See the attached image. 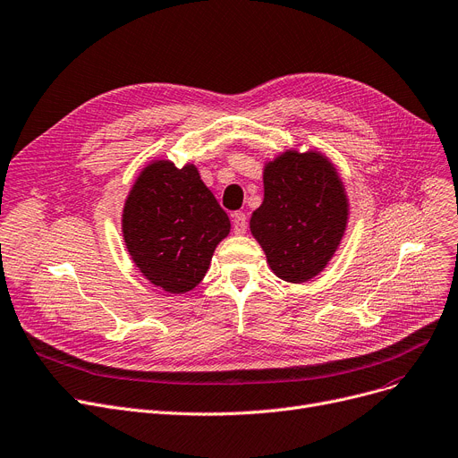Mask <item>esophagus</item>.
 <instances>
[{
	"mask_svg": "<svg viewBox=\"0 0 458 458\" xmlns=\"http://www.w3.org/2000/svg\"><path fill=\"white\" fill-rule=\"evenodd\" d=\"M232 226H233V232L237 235H242L247 232V215L243 211H235L232 213Z\"/></svg>",
	"mask_w": 458,
	"mask_h": 458,
	"instance_id": "esophagus-1",
	"label": "esophagus"
}]
</instances>
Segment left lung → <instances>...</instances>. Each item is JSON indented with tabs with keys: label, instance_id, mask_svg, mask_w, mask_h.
<instances>
[{
	"label": "left lung",
	"instance_id": "8db88e82",
	"mask_svg": "<svg viewBox=\"0 0 458 458\" xmlns=\"http://www.w3.org/2000/svg\"><path fill=\"white\" fill-rule=\"evenodd\" d=\"M348 221L343 182L320 153L286 151L264 170V202L250 232L276 276L305 283L339 247Z\"/></svg>",
	"mask_w": 458,
	"mask_h": 458
}]
</instances>
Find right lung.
Wrapping results in <instances>:
<instances>
[{"mask_svg": "<svg viewBox=\"0 0 458 458\" xmlns=\"http://www.w3.org/2000/svg\"><path fill=\"white\" fill-rule=\"evenodd\" d=\"M228 232V215L192 165H149L125 202L129 254L148 281L170 293L189 292L202 281Z\"/></svg>", "mask_w": 458, "mask_h": 458, "instance_id": "obj_1", "label": "right lung"}]
</instances>
